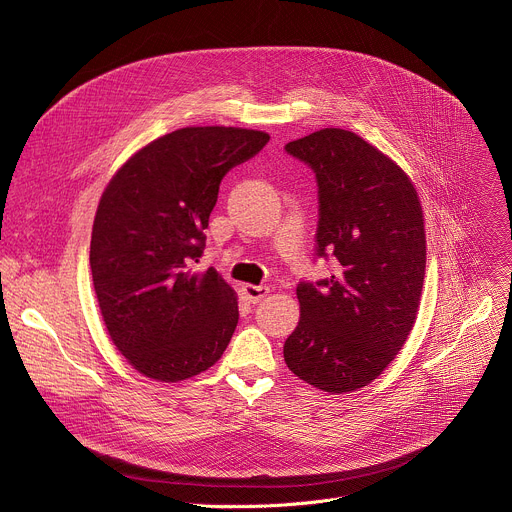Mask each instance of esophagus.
Returning <instances> with one entry per match:
<instances>
[{"label": "esophagus", "mask_w": 512, "mask_h": 512, "mask_svg": "<svg viewBox=\"0 0 512 512\" xmlns=\"http://www.w3.org/2000/svg\"><path fill=\"white\" fill-rule=\"evenodd\" d=\"M243 294H245V298H247L251 304H257V302H261V300L269 294V287H267V285H251V283H245V285H243Z\"/></svg>", "instance_id": "1"}]
</instances>
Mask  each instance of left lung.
<instances>
[{
    "instance_id": "8db88e82",
    "label": "left lung",
    "mask_w": 512,
    "mask_h": 512,
    "mask_svg": "<svg viewBox=\"0 0 512 512\" xmlns=\"http://www.w3.org/2000/svg\"><path fill=\"white\" fill-rule=\"evenodd\" d=\"M285 152L316 174V257L336 269L298 283L300 322L283 358L322 391H356L387 369L415 324L423 210L407 174L352 131L326 127L289 141Z\"/></svg>"
}]
</instances>
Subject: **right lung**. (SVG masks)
I'll list each match as a JSON object with an SVG mask.
<instances>
[{
  "label": "right lung",
  "mask_w": 512,
  "mask_h": 512,
  "mask_svg": "<svg viewBox=\"0 0 512 512\" xmlns=\"http://www.w3.org/2000/svg\"><path fill=\"white\" fill-rule=\"evenodd\" d=\"M269 135L184 127L133 154L105 188L91 237V273L107 332L141 375L176 383L223 356L237 296L212 267L192 271L218 186Z\"/></svg>",
  "instance_id": "add662e5"
}]
</instances>
